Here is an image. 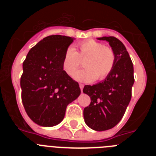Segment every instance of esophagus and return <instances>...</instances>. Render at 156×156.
Returning <instances> with one entry per match:
<instances>
[{
	"instance_id": "obj_1",
	"label": "esophagus",
	"mask_w": 156,
	"mask_h": 156,
	"mask_svg": "<svg viewBox=\"0 0 156 156\" xmlns=\"http://www.w3.org/2000/svg\"><path fill=\"white\" fill-rule=\"evenodd\" d=\"M83 87H84V85L82 84V83H80V88L81 92L83 91Z\"/></svg>"
}]
</instances>
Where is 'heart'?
Here are the masks:
<instances>
[{"label": "heart", "instance_id": "heart-1", "mask_svg": "<svg viewBox=\"0 0 156 156\" xmlns=\"http://www.w3.org/2000/svg\"><path fill=\"white\" fill-rule=\"evenodd\" d=\"M79 51L73 47L66 48L62 62L63 71L69 76H73L80 65V59L85 58V68L77 72L74 79L77 81L91 83L97 79L102 80L113 69L115 63V54L111 48L94 40H87L78 44Z\"/></svg>", "mask_w": 156, "mask_h": 156}]
</instances>
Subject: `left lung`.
I'll return each instance as SVG.
<instances>
[{
	"instance_id": "obj_1",
	"label": "left lung",
	"mask_w": 156,
	"mask_h": 156,
	"mask_svg": "<svg viewBox=\"0 0 156 156\" xmlns=\"http://www.w3.org/2000/svg\"><path fill=\"white\" fill-rule=\"evenodd\" d=\"M98 40L108 41L115 54V63L102 82L83 87V93L90 98V105L83 109V117L89 127L103 131L118 124L124 115L131 99L134 77L133 63L124 44L114 37Z\"/></svg>"
}]
</instances>
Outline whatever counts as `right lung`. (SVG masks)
<instances>
[{
  "label": "right lung",
  "instance_id": "obj_1",
  "mask_svg": "<svg viewBox=\"0 0 156 156\" xmlns=\"http://www.w3.org/2000/svg\"><path fill=\"white\" fill-rule=\"evenodd\" d=\"M73 40L66 36H48L30 49L23 62L22 101L27 115L40 126L61 122L67 105L80 94L79 83L62 66L65 51Z\"/></svg>",
  "mask_w": 156,
  "mask_h": 156
}]
</instances>
